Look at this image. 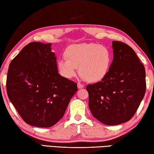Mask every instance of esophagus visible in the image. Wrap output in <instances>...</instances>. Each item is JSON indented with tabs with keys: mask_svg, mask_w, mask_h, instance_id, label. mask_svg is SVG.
Masks as SVG:
<instances>
[{
	"mask_svg": "<svg viewBox=\"0 0 154 154\" xmlns=\"http://www.w3.org/2000/svg\"><path fill=\"white\" fill-rule=\"evenodd\" d=\"M77 87H78V88H83L84 87V86L82 84H80V83H78L77 84Z\"/></svg>",
	"mask_w": 154,
	"mask_h": 154,
	"instance_id": "1",
	"label": "esophagus"
}]
</instances>
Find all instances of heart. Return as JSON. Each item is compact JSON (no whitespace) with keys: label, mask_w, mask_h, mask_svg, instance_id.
Listing matches in <instances>:
<instances>
[{"label":"heart","mask_w":154,"mask_h":154,"mask_svg":"<svg viewBox=\"0 0 154 154\" xmlns=\"http://www.w3.org/2000/svg\"><path fill=\"white\" fill-rule=\"evenodd\" d=\"M65 57L66 59H59L57 63L61 75L70 79L76 75L79 67L80 75L91 83L104 79L112 63L109 48L94 43L70 45L66 50Z\"/></svg>","instance_id":"1"}]
</instances>
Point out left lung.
I'll use <instances>...</instances> for the list:
<instances>
[{"instance_id": "left-lung-1", "label": "left lung", "mask_w": 154, "mask_h": 154, "mask_svg": "<svg viewBox=\"0 0 154 154\" xmlns=\"http://www.w3.org/2000/svg\"><path fill=\"white\" fill-rule=\"evenodd\" d=\"M113 59L106 77L88 84V106L92 115L106 125L130 120L143 100L146 91L145 68L134 50L114 41Z\"/></svg>"}]
</instances>
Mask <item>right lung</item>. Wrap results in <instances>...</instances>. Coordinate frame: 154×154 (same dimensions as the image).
<instances>
[{
	"instance_id": "1",
	"label": "right lung",
	"mask_w": 154,
	"mask_h": 154,
	"mask_svg": "<svg viewBox=\"0 0 154 154\" xmlns=\"http://www.w3.org/2000/svg\"><path fill=\"white\" fill-rule=\"evenodd\" d=\"M51 43L32 42L11 61L6 81L8 97L27 124L50 127L63 117L77 83L58 73Z\"/></svg>"
}]
</instances>
